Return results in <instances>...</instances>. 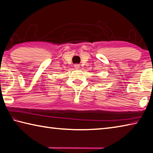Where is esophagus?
<instances>
[{
  "mask_svg": "<svg viewBox=\"0 0 153 153\" xmlns=\"http://www.w3.org/2000/svg\"><path fill=\"white\" fill-rule=\"evenodd\" d=\"M80 68V65L79 64H76L74 65V68L76 69H79Z\"/></svg>",
  "mask_w": 153,
  "mask_h": 153,
  "instance_id": "obj_1",
  "label": "esophagus"
}]
</instances>
